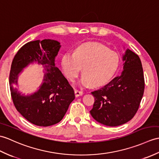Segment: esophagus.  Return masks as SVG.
Segmentation results:
<instances>
[{"mask_svg": "<svg viewBox=\"0 0 159 159\" xmlns=\"http://www.w3.org/2000/svg\"><path fill=\"white\" fill-rule=\"evenodd\" d=\"M75 96L76 97H79V96H80V95H82L83 94V93L82 91H79V90H76V89L75 90Z\"/></svg>", "mask_w": 159, "mask_h": 159, "instance_id": "esophagus-1", "label": "esophagus"}]
</instances>
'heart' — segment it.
Segmentation results:
<instances>
[{"mask_svg":"<svg viewBox=\"0 0 159 159\" xmlns=\"http://www.w3.org/2000/svg\"><path fill=\"white\" fill-rule=\"evenodd\" d=\"M119 56L116 52L99 43H89L79 46L74 54L66 53L61 59L64 75L73 80L83 68L80 80L82 86H101L112 78L119 65Z\"/></svg>","mask_w":159,"mask_h":159,"instance_id":"obj_1","label":"heart"}]
</instances>
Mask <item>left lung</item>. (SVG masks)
Segmentation results:
<instances>
[{
    "label": "left lung",
    "mask_w": 159,
    "mask_h": 159,
    "mask_svg": "<svg viewBox=\"0 0 159 159\" xmlns=\"http://www.w3.org/2000/svg\"><path fill=\"white\" fill-rule=\"evenodd\" d=\"M123 61L120 75L91 92L95 102L90 113L95 120L106 126H119L132 119L143 95L144 77L139 56L127 49Z\"/></svg>",
    "instance_id": "obj_1"
}]
</instances>
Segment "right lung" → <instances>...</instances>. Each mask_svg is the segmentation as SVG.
Here are the masks:
<instances>
[{
	"instance_id": "1",
	"label": "right lung",
	"mask_w": 159,
	"mask_h": 159,
	"mask_svg": "<svg viewBox=\"0 0 159 159\" xmlns=\"http://www.w3.org/2000/svg\"><path fill=\"white\" fill-rule=\"evenodd\" d=\"M60 47V43L51 39L29 42L20 48L12 61L9 86L14 106L25 119L37 126L48 127L59 123L75 98L73 88L55 66ZM34 62L45 67L43 82L39 90L24 96L15 85L23 69Z\"/></svg>"
}]
</instances>
